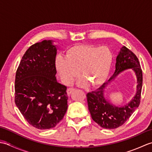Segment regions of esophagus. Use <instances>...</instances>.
Returning <instances> with one entry per match:
<instances>
[{
  "label": "esophagus",
  "mask_w": 152,
  "mask_h": 152,
  "mask_svg": "<svg viewBox=\"0 0 152 152\" xmlns=\"http://www.w3.org/2000/svg\"><path fill=\"white\" fill-rule=\"evenodd\" d=\"M74 88H68L67 91H66V92H67V94L69 95H70L71 94V93H72V92L74 91Z\"/></svg>",
  "instance_id": "esophagus-1"
}]
</instances>
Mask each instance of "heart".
Returning a JSON list of instances; mask_svg holds the SVG:
<instances>
[{
    "label": "heart",
    "mask_w": 152,
    "mask_h": 152,
    "mask_svg": "<svg viewBox=\"0 0 152 152\" xmlns=\"http://www.w3.org/2000/svg\"><path fill=\"white\" fill-rule=\"evenodd\" d=\"M112 54L108 48L91 44H78L66 51L65 58L59 56L56 66L64 83H70L81 72L82 86L89 83L92 87L102 85L111 69Z\"/></svg>",
    "instance_id": "obj_1"
}]
</instances>
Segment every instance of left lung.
<instances>
[{"label":"left lung","mask_w":152,"mask_h":152,"mask_svg":"<svg viewBox=\"0 0 152 152\" xmlns=\"http://www.w3.org/2000/svg\"><path fill=\"white\" fill-rule=\"evenodd\" d=\"M132 68L137 78V93L132 101L125 106L116 107L106 101L104 97L106 86L115 77L125 69ZM142 88V71L140 62L134 53L125 46L121 48L116 58L115 70L108 82H105L94 91L87 94L88 108L93 120L101 127L112 129L120 127L131 117L140 102Z\"/></svg>","instance_id":"1"}]
</instances>
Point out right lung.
Instances as JSON below:
<instances>
[{
	"instance_id": "1",
	"label": "right lung",
	"mask_w": 152,
	"mask_h": 152,
	"mask_svg": "<svg viewBox=\"0 0 152 152\" xmlns=\"http://www.w3.org/2000/svg\"><path fill=\"white\" fill-rule=\"evenodd\" d=\"M56 55L51 40L34 44L16 71L15 104L28 124L41 130L56 127L68 108L66 87L56 77Z\"/></svg>"
}]
</instances>
